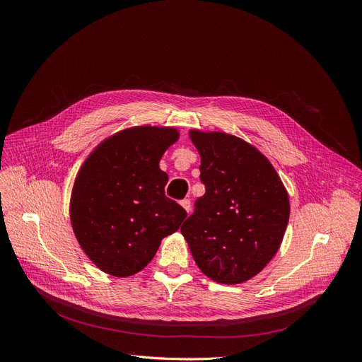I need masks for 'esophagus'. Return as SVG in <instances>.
I'll list each match as a JSON object with an SVG mask.
<instances>
[{
  "instance_id": "34e87169",
  "label": "esophagus",
  "mask_w": 362,
  "mask_h": 362,
  "mask_svg": "<svg viewBox=\"0 0 362 362\" xmlns=\"http://www.w3.org/2000/svg\"><path fill=\"white\" fill-rule=\"evenodd\" d=\"M182 206L185 208V210H186V213H189V211H191V199H183L182 201Z\"/></svg>"
}]
</instances>
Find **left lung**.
Returning a JSON list of instances; mask_svg holds the SVG:
<instances>
[{
	"mask_svg": "<svg viewBox=\"0 0 362 362\" xmlns=\"http://www.w3.org/2000/svg\"><path fill=\"white\" fill-rule=\"evenodd\" d=\"M205 194L180 227L201 272L217 283L257 276L277 252L289 221V197L258 149L221 132H191Z\"/></svg>",
	"mask_w": 362,
	"mask_h": 362,
	"instance_id": "left-lung-1",
	"label": "left lung"
}]
</instances>
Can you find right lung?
Masks as SVG:
<instances>
[{
	"instance_id": "right-lung-1",
	"label": "right lung",
	"mask_w": 362,
	"mask_h": 362,
	"mask_svg": "<svg viewBox=\"0 0 362 362\" xmlns=\"http://www.w3.org/2000/svg\"><path fill=\"white\" fill-rule=\"evenodd\" d=\"M179 133L138 126L100 144L76 177L70 220L85 254L103 272L127 277L154 258L161 239L175 233L187 213L165 197L168 180L158 165Z\"/></svg>"
}]
</instances>
